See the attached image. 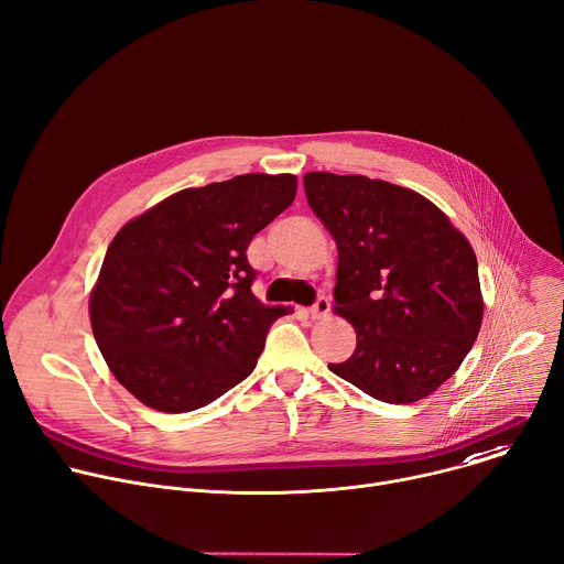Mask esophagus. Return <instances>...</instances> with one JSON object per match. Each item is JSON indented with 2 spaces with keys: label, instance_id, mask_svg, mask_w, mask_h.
Segmentation results:
<instances>
[{
  "label": "esophagus",
  "instance_id": "esophagus-1",
  "mask_svg": "<svg viewBox=\"0 0 564 564\" xmlns=\"http://www.w3.org/2000/svg\"><path fill=\"white\" fill-rule=\"evenodd\" d=\"M308 313H311L313 319H324V317L330 313V301H328V296H319Z\"/></svg>",
  "mask_w": 564,
  "mask_h": 564
}]
</instances>
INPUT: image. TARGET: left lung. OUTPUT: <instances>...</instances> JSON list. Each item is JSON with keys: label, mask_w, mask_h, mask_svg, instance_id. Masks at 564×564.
Listing matches in <instances>:
<instances>
[{"label": "left lung", "mask_w": 564, "mask_h": 564, "mask_svg": "<svg viewBox=\"0 0 564 564\" xmlns=\"http://www.w3.org/2000/svg\"><path fill=\"white\" fill-rule=\"evenodd\" d=\"M305 197L337 245L335 313L357 346L328 369L376 400L436 391L470 352L484 319L468 238L416 191L365 175L305 173Z\"/></svg>", "instance_id": "left-lung-1"}]
</instances>
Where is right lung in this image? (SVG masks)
I'll list each match as a JSON object with an SVG mask.
<instances>
[{"mask_svg":"<svg viewBox=\"0 0 564 564\" xmlns=\"http://www.w3.org/2000/svg\"><path fill=\"white\" fill-rule=\"evenodd\" d=\"M294 195V175L247 173L184 188L121 227L89 319L110 371L137 400L184 414L253 371L285 311L253 296L247 247Z\"/></svg>","mask_w":564,"mask_h":564,"instance_id":"right-lung-1","label":"right lung"}]
</instances>
